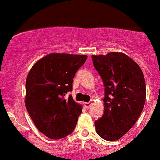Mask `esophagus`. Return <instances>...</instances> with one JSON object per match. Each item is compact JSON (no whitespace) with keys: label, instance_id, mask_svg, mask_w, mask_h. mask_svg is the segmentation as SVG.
I'll return each instance as SVG.
<instances>
[{"label":"esophagus","instance_id":"obj_1","mask_svg":"<svg viewBox=\"0 0 160 160\" xmlns=\"http://www.w3.org/2000/svg\"><path fill=\"white\" fill-rule=\"evenodd\" d=\"M92 102H84V106H85V107L86 109H88L90 108V107L92 106Z\"/></svg>","mask_w":160,"mask_h":160}]
</instances>
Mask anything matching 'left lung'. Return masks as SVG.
<instances>
[{
  "mask_svg": "<svg viewBox=\"0 0 160 160\" xmlns=\"http://www.w3.org/2000/svg\"><path fill=\"white\" fill-rule=\"evenodd\" d=\"M105 87L104 113L95 121L97 134L110 142L118 140L132 127L144 108L146 87L143 72L125 53L92 55Z\"/></svg>",
  "mask_w": 160,
  "mask_h": 160,
  "instance_id": "1",
  "label": "left lung"
}]
</instances>
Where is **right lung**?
<instances>
[{"mask_svg":"<svg viewBox=\"0 0 160 160\" xmlns=\"http://www.w3.org/2000/svg\"><path fill=\"white\" fill-rule=\"evenodd\" d=\"M87 55L52 53L36 61L26 82L25 104L36 128L51 139H61L75 129L82 105L72 96L75 73Z\"/></svg>","mask_w":160,"mask_h":160,"instance_id":"add662e5","label":"right lung"}]
</instances>
